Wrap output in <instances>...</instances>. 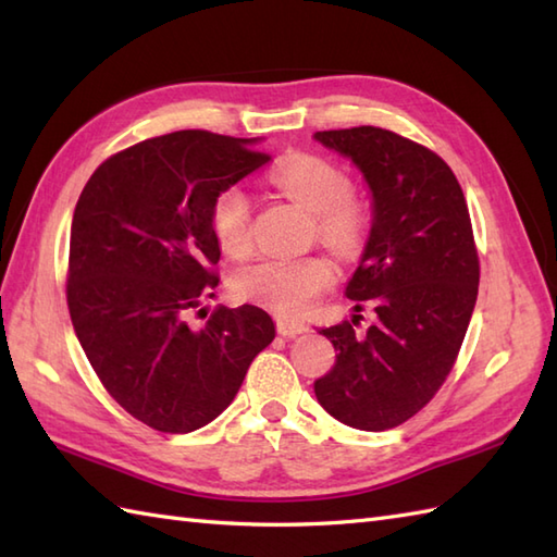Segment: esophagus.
Instances as JSON below:
<instances>
[{
  "label": "esophagus",
  "mask_w": 557,
  "mask_h": 557,
  "mask_svg": "<svg viewBox=\"0 0 557 557\" xmlns=\"http://www.w3.org/2000/svg\"><path fill=\"white\" fill-rule=\"evenodd\" d=\"M306 330H309V325H304V323L277 321V333H280L282 337H299V335L306 333Z\"/></svg>",
  "instance_id": "obj_1"
}]
</instances>
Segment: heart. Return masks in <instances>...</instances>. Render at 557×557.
<instances>
[{
	"label": "heart",
	"instance_id": "1",
	"mask_svg": "<svg viewBox=\"0 0 557 557\" xmlns=\"http://www.w3.org/2000/svg\"><path fill=\"white\" fill-rule=\"evenodd\" d=\"M270 182L315 212L318 236L339 256L357 253L369 234V210L351 196L349 174L318 156L277 162ZM210 230L224 253L242 256L251 244V203L239 186H224L210 203ZM335 268L323 256L260 258L234 272L239 299L263 306L280 318H301L333 285Z\"/></svg>",
	"mask_w": 557,
	"mask_h": 557
}]
</instances>
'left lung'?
Returning a JSON list of instances; mask_svg holds the SVG:
<instances>
[{"mask_svg":"<svg viewBox=\"0 0 557 557\" xmlns=\"http://www.w3.org/2000/svg\"><path fill=\"white\" fill-rule=\"evenodd\" d=\"M371 191V234L345 294L373 323L321 330L335 366L313 383L321 407L359 431H387L423 409L453 371L479 294L469 208L433 150L377 126L315 132Z\"/></svg>","mask_w":557,"mask_h":557,"instance_id":"8db88e82","label":"left lung"}]
</instances>
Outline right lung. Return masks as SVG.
I'll return each instance as SVG.
<instances>
[{"instance_id":"1","label":"right lung","mask_w":557,"mask_h":557,"mask_svg":"<svg viewBox=\"0 0 557 557\" xmlns=\"http://www.w3.org/2000/svg\"><path fill=\"white\" fill-rule=\"evenodd\" d=\"M256 144L210 132L140 140L104 160L76 203L71 323L108 393L156 431L218 419L275 339L272 318L251 304L218 306L200 327L186 321L220 282L210 203L270 160Z\"/></svg>"}]
</instances>
